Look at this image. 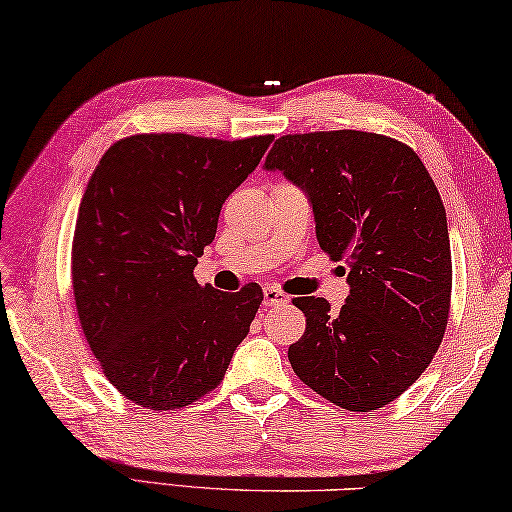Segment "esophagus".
Returning <instances> with one entry per match:
<instances>
[{
	"label": "esophagus",
	"mask_w": 512,
	"mask_h": 512,
	"mask_svg": "<svg viewBox=\"0 0 512 512\" xmlns=\"http://www.w3.org/2000/svg\"><path fill=\"white\" fill-rule=\"evenodd\" d=\"M263 304L265 306H286L290 304V297L286 295V292H281L279 288H265L263 290Z\"/></svg>",
	"instance_id": "34e87169"
}]
</instances>
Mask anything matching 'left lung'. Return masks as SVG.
Masks as SVG:
<instances>
[{
	"label": "left lung",
	"mask_w": 512,
	"mask_h": 512,
	"mask_svg": "<svg viewBox=\"0 0 512 512\" xmlns=\"http://www.w3.org/2000/svg\"><path fill=\"white\" fill-rule=\"evenodd\" d=\"M265 170L306 192L315 233L347 265L349 297L331 313L322 297L292 299L306 331L288 358L331 404L370 413L413 385L438 351L451 306L447 213L413 149L367 131L290 133Z\"/></svg>",
	"instance_id": "obj_1"
}]
</instances>
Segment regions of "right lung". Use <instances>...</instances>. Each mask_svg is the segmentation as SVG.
I'll return each instance as SVG.
<instances>
[{
    "label": "right lung",
    "instance_id": "1",
    "mask_svg": "<svg viewBox=\"0 0 512 512\" xmlns=\"http://www.w3.org/2000/svg\"><path fill=\"white\" fill-rule=\"evenodd\" d=\"M272 138L136 133L92 172L72 240L74 301L104 376L133 404L174 410L208 395L249 333L263 290L229 295L192 270Z\"/></svg>",
    "mask_w": 512,
    "mask_h": 512
}]
</instances>
